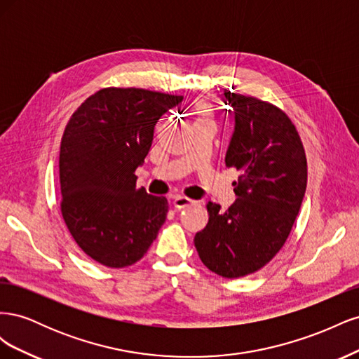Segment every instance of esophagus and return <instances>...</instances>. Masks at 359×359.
Listing matches in <instances>:
<instances>
[{"label":"esophagus","mask_w":359,"mask_h":359,"mask_svg":"<svg viewBox=\"0 0 359 359\" xmlns=\"http://www.w3.org/2000/svg\"><path fill=\"white\" fill-rule=\"evenodd\" d=\"M194 203H196V202H194L190 198H186V196H177L175 199H173V206H175V208H178V210L187 208V206L194 205Z\"/></svg>","instance_id":"1"}]
</instances>
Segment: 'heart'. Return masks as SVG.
I'll use <instances>...</instances> for the list:
<instances>
[{
    "mask_svg": "<svg viewBox=\"0 0 359 359\" xmlns=\"http://www.w3.org/2000/svg\"><path fill=\"white\" fill-rule=\"evenodd\" d=\"M201 109H202V112H206V107H205V106H202V107H201Z\"/></svg>",
    "mask_w": 359,
    "mask_h": 359,
    "instance_id": "b5f03b06",
    "label": "heart"
}]
</instances>
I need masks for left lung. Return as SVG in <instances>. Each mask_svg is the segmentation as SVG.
Listing matches in <instances>:
<instances>
[{
	"mask_svg": "<svg viewBox=\"0 0 359 359\" xmlns=\"http://www.w3.org/2000/svg\"><path fill=\"white\" fill-rule=\"evenodd\" d=\"M224 97L235 115L224 161L241 172L233 182L238 199L226 211L208 202V224L194 247L212 273L238 278L264 268L285 245L306 193L307 158L280 107L229 90Z\"/></svg>",
	"mask_w": 359,
	"mask_h": 359,
	"instance_id": "left-lung-1",
	"label": "left lung"
}]
</instances>
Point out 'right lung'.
I'll return each instance as SVG.
<instances>
[{"instance_id":"add662e5","label":"right lung","mask_w":359,"mask_h":359,"mask_svg":"<svg viewBox=\"0 0 359 359\" xmlns=\"http://www.w3.org/2000/svg\"><path fill=\"white\" fill-rule=\"evenodd\" d=\"M181 95L109 86L90 95L64 128L61 214L82 252L109 268L136 264L157 238L168 199L136 187L135 170L158 118Z\"/></svg>"}]
</instances>
